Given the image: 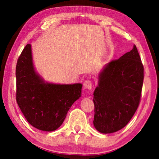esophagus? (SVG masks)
<instances>
[{
	"instance_id": "1",
	"label": "esophagus",
	"mask_w": 159,
	"mask_h": 159,
	"mask_svg": "<svg viewBox=\"0 0 159 159\" xmlns=\"http://www.w3.org/2000/svg\"><path fill=\"white\" fill-rule=\"evenodd\" d=\"M83 88H85V89H87V90H91L93 88V83L92 82L90 81V80H85L83 83Z\"/></svg>"
}]
</instances>
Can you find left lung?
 Instances as JSON below:
<instances>
[{
	"label": "left lung",
	"instance_id": "obj_1",
	"mask_svg": "<svg viewBox=\"0 0 159 159\" xmlns=\"http://www.w3.org/2000/svg\"><path fill=\"white\" fill-rule=\"evenodd\" d=\"M143 80L144 66L135 45L107 64L93 94L97 130L112 133L128 124L140 102Z\"/></svg>",
	"mask_w": 159,
	"mask_h": 159
}]
</instances>
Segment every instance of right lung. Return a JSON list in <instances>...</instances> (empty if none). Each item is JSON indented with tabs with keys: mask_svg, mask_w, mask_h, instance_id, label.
Listing matches in <instances>:
<instances>
[{
	"mask_svg": "<svg viewBox=\"0 0 159 159\" xmlns=\"http://www.w3.org/2000/svg\"><path fill=\"white\" fill-rule=\"evenodd\" d=\"M81 88L80 83H45L34 70L31 45L24 48L16 66V100L26 120L34 128L43 131L57 130L81 95Z\"/></svg>",
	"mask_w": 159,
	"mask_h": 159,
	"instance_id": "add662e5",
	"label": "right lung"
}]
</instances>
